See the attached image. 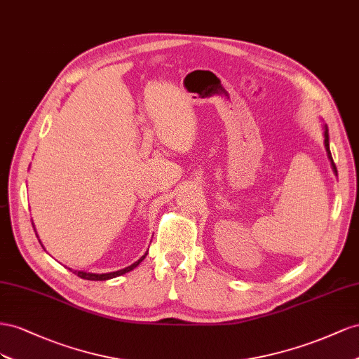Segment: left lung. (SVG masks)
Segmentation results:
<instances>
[{
    "instance_id": "1",
    "label": "left lung",
    "mask_w": 359,
    "mask_h": 359,
    "mask_svg": "<svg viewBox=\"0 0 359 359\" xmlns=\"http://www.w3.org/2000/svg\"><path fill=\"white\" fill-rule=\"evenodd\" d=\"M323 135H325V149H326V151H327V158H330V161H331V165H332V170H334V172L337 174V167H335L334 159H332V155H331V150H330V135H327V126H326V125H325V132H323Z\"/></svg>"
}]
</instances>
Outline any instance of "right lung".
Returning <instances> with one entry per match:
<instances>
[{
  "instance_id": "obj_1",
  "label": "right lung",
  "mask_w": 359,
  "mask_h": 359,
  "mask_svg": "<svg viewBox=\"0 0 359 359\" xmlns=\"http://www.w3.org/2000/svg\"><path fill=\"white\" fill-rule=\"evenodd\" d=\"M34 227V225H33ZM40 242V241H39ZM146 255H147V252L142 255V257L138 260V262H135V263H132L130 266H128V268H125V269H120V271H116V272H108V273H91V272H84V271H75L74 273H76L79 278H84V280H90V281H105V280H111V278H116V276H120V275H123V273H126V272H130L132 269H135L137 266L146 259ZM72 271V269H70Z\"/></svg>"
}]
</instances>
